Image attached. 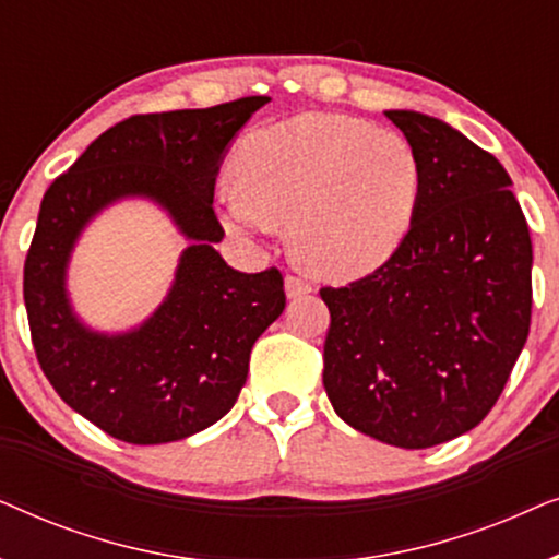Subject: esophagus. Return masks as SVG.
Here are the masks:
<instances>
[{
    "label": "esophagus",
    "instance_id": "34e87169",
    "mask_svg": "<svg viewBox=\"0 0 559 559\" xmlns=\"http://www.w3.org/2000/svg\"><path fill=\"white\" fill-rule=\"evenodd\" d=\"M285 289H287V297H302L312 293V285L308 280L297 277V274H287L285 277Z\"/></svg>",
    "mask_w": 559,
    "mask_h": 559
}]
</instances>
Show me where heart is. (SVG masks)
Here are the masks:
<instances>
[{
    "mask_svg": "<svg viewBox=\"0 0 559 559\" xmlns=\"http://www.w3.org/2000/svg\"><path fill=\"white\" fill-rule=\"evenodd\" d=\"M221 211L234 231L289 221L295 257L325 277L386 262L423 195V163L407 136L341 114H302L243 136Z\"/></svg>",
    "mask_w": 559,
    "mask_h": 559,
    "instance_id": "heart-1",
    "label": "heart"
}]
</instances>
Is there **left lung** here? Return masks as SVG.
Wrapping results in <instances>:
<instances>
[{
    "mask_svg": "<svg viewBox=\"0 0 559 559\" xmlns=\"http://www.w3.org/2000/svg\"><path fill=\"white\" fill-rule=\"evenodd\" d=\"M415 144L423 195L384 264L320 287L323 384L358 432L432 448L468 432L507 386L532 323V239L491 152L417 111H384Z\"/></svg>",
    "mask_w": 559,
    "mask_h": 559,
    "instance_id": "1",
    "label": "left lung"
}]
</instances>
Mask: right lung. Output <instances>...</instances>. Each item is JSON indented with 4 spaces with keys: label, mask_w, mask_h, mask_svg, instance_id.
<instances>
[{
    "label": "right lung",
    "mask_w": 559,
    "mask_h": 559,
    "mask_svg": "<svg viewBox=\"0 0 559 559\" xmlns=\"http://www.w3.org/2000/svg\"><path fill=\"white\" fill-rule=\"evenodd\" d=\"M270 96L209 109L136 114L98 136L45 190L22 295L40 369L68 407L132 445L182 440L234 407L254 341L285 310L277 266L243 274L213 243L221 157ZM147 194L191 240L168 300L124 336L91 334L72 318L62 280L74 236L117 197Z\"/></svg>",
    "instance_id": "right-lung-1"
}]
</instances>
